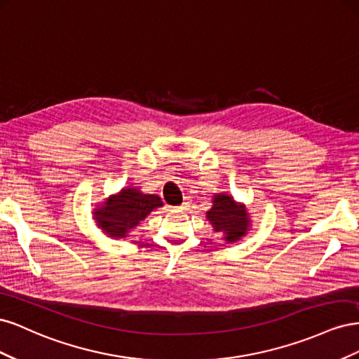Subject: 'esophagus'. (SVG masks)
Listing matches in <instances>:
<instances>
[{"mask_svg":"<svg viewBox=\"0 0 359 359\" xmlns=\"http://www.w3.org/2000/svg\"><path fill=\"white\" fill-rule=\"evenodd\" d=\"M178 210H180V211H187V210H190V202H182V205L178 206Z\"/></svg>","mask_w":359,"mask_h":359,"instance_id":"1","label":"esophagus"}]
</instances>
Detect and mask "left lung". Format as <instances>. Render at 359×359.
Listing matches in <instances>:
<instances>
[{"instance_id":"left-lung-1","label":"left lung","mask_w":359,"mask_h":359,"mask_svg":"<svg viewBox=\"0 0 359 359\" xmlns=\"http://www.w3.org/2000/svg\"><path fill=\"white\" fill-rule=\"evenodd\" d=\"M206 219L215 232L223 233V240L229 244L240 241L250 227V215L245 205L235 202L231 194L226 193L215 194L212 198V206L206 211Z\"/></svg>"}]
</instances>
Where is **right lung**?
Masks as SVG:
<instances>
[{
    "label": "right lung",
    "mask_w": 359,
    "mask_h": 359,
    "mask_svg": "<svg viewBox=\"0 0 359 359\" xmlns=\"http://www.w3.org/2000/svg\"><path fill=\"white\" fill-rule=\"evenodd\" d=\"M160 206L163 202L157 194H145L139 189L127 187L95 206L93 219L104 235L126 238L151 211Z\"/></svg>",
    "instance_id": "right-lung-1"
}]
</instances>
